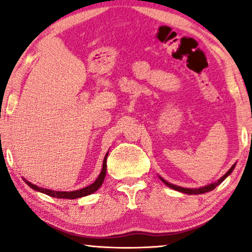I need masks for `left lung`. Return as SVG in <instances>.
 Instances as JSON below:
<instances>
[{
  "instance_id": "8db88e82",
  "label": "left lung",
  "mask_w": 252,
  "mask_h": 252,
  "mask_svg": "<svg viewBox=\"0 0 252 252\" xmlns=\"http://www.w3.org/2000/svg\"><path fill=\"white\" fill-rule=\"evenodd\" d=\"M234 167H235V164L233 165L232 167L229 168L228 171H227V173L223 175V177H221L219 179L218 181H216V182H213V184H210V185H208V186H204V187H201V188H195V189H190V188H182V187H179V186H175V185H172V184H170V182H167V181H165L163 178H160V180L164 182L165 185L167 186V187H170V188H172V189H174V190H178V191H181V192H185V194H189V195H198V194H204V192H208V191H211V190H213V189H215L217 186H219L220 184H221V182L225 180V179L228 177V175L232 173L233 172V170H234Z\"/></svg>"
}]
</instances>
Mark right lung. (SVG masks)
Returning <instances> with one entry per match:
<instances>
[{
  "mask_svg": "<svg viewBox=\"0 0 252 252\" xmlns=\"http://www.w3.org/2000/svg\"><path fill=\"white\" fill-rule=\"evenodd\" d=\"M108 154L106 153L104 159H103V166H102V171L99 173L98 178L93 182L92 185H89L88 187L81 188L79 190H74V191H56V190H51V189H46V188H41L39 186H35L33 184H31L30 181H27L24 179V181L26 182L27 185L30 186L31 188L34 189V190L43 192L48 196H51V197H56V198H67V199H74V198H79V197H84V196L91 195L93 192H95L97 189L101 187L103 181H104L105 178V173H106V158H108Z\"/></svg>",
  "mask_w": 252,
  "mask_h": 252,
  "instance_id": "1",
  "label": "right lung"
}]
</instances>
